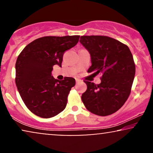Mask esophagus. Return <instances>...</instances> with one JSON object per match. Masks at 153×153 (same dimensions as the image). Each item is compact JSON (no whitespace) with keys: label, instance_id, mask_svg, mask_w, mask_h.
I'll use <instances>...</instances> for the list:
<instances>
[{"label":"esophagus","instance_id":"obj_1","mask_svg":"<svg viewBox=\"0 0 153 153\" xmlns=\"http://www.w3.org/2000/svg\"><path fill=\"white\" fill-rule=\"evenodd\" d=\"M75 80H76V83H79V81H81L80 79H75Z\"/></svg>","mask_w":153,"mask_h":153}]
</instances>
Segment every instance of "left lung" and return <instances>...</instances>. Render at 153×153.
<instances>
[{"label": "left lung", "mask_w": 153, "mask_h": 153, "mask_svg": "<svg viewBox=\"0 0 153 153\" xmlns=\"http://www.w3.org/2000/svg\"><path fill=\"white\" fill-rule=\"evenodd\" d=\"M80 39L91 56L88 72L102 74L100 84L84 81L87 90L81 95L83 103L97 116L114 114L130 95L135 75L132 54L126 45L110 37L83 35Z\"/></svg>", "instance_id": "1"}]
</instances>
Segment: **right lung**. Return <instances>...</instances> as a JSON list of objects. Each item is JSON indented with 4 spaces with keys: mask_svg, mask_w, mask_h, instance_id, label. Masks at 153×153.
Returning <instances> with one entry per match:
<instances>
[{
    "mask_svg": "<svg viewBox=\"0 0 153 153\" xmlns=\"http://www.w3.org/2000/svg\"><path fill=\"white\" fill-rule=\"evenodd\" d=\"M79 35L46 36L28 44L16 60L15 82L25 105L33 114L51 118L66 107L75 79L59 81L51 76L55 65L61 67L63 54L78 43Z\"/></svg>",
    "mask_w": 153,
    "mask_h": 153,
    "instance_id": "1",
    "label": "right lung"
}]
</instances>
